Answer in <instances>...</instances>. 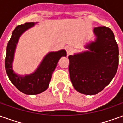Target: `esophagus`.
<instances>
[{
    "mask_svg": "<svg viewBox=\"0 0 123 123\" xmlns=\"http://www.w3.org/2000/svg\"><path fill=\"white\" fill-rule=\"evenodd\" d=\"M66 53L67 55H70L73 52V48L71 46H66Z\"/></svg>",
    "mask_w": 123,
    "mask_h": 123,
    "instance_id": "obj_1",
    "label": "esophagus"
}]
</instances>
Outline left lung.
Segmentation results:
<instances>
[{
  "instance_id": "8db88e82",
  "label": "left lung",
  "mask_w": 123,
  "mask_h": 123,
  "mask_svg": "<svg viewBox=\"0 0 123 123\" xmlns=\"http://www.w3.org/2000/svg\"><path fill=\"white\" fill-rule=\"evenodd\" d=\"M96 36L85 45L87 51L68 57L71 82L77 91L98 94L114 78L119 65V48L112 31L106 27L93 29Z\"/></svg>"
}]
</instances>
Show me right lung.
Here are the masks:
<instances>
[{"label":"right lung","mask_w":123,"mask_h":123,"mask_svg":"<svg viewBox=\"0 0 123 123\" xmlns=\"http://www.w3.org/2000/svg\"><path fill=\"white\" fill-rule=\"evenodd\" d=\"M38 22L25 23L15 27L6 48L5 68L10 81L19 91L28 95H34L45 91L49 87L52 74L56 68L59 59L66 57L64 49L49 52L43 57L36 70L30 74L19 75L13 69L15 51L20 36Z\"/></svg>","instance_id":"obj_1"}]
</instances>
